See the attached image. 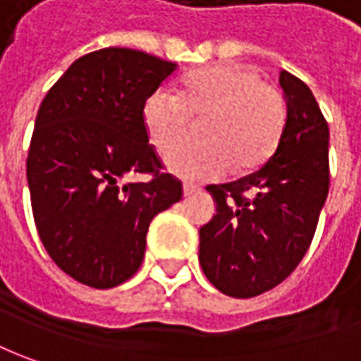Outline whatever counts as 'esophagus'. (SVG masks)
I'll use <instances>...</instances> for the list:
<instances>
[{
    "instance_id": "34e87169",
    "label": "esophagus",
    "mask_w": 361,
    "mask_h": 361,
    "mask_svg": "<svg viewBox=\"0 0 361 361\" xmlns=\"http://www.w3.org/2000/svg\"><path fill=\"white\" fill-rule=\"evenodd\" d=\"M200 191H201L200 188L185 183V185H183V197H191V195H195V193H200Z\"/></svg>"
}]
</instances>
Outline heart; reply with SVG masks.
Returning a JSON list of instances; mask_svg holds the SVG:
<instances>
[{"mask_svg":"<svg viewBox=\"0 0 361 361\" xmlns=\"http://www.w3.org/2000/svg\"><path fill=\"white\" fill-rule=\"evenodd\" d=\"M191 118H206L204 142L171 150L166 166L183 180H215L231 166L255 170L273 156L286 124V102L255 68L213 65L183 78L180 94L158 88L142 104V122L160 152L187 135Z\"/></svg>","mask_w":361,"mask_h":361,"instance_id":"obj_1","label":"heart"}]
</instances>
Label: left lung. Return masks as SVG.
I'll list each match as a JSON object with an SVG mask.
<instances>
[{
	"label": "left lung",
	"instance_id": "8db88e82",
	"mask_svg": "<svg viewBox=\"0 0 361 361\" xmlns=\"http://www.w3.org/2000/svg\"><path fill=\"white\" fill-rule=\"evenodd\" d=\"M286 124L274 154L241 180L207 185L215 215L200 229V264L233 298L281 284L314 237L330 185L328 124L312 90L283 71Z\"/></svg>",
	"mask_w": 361,
	"mask_h": 361
}]
</instances>
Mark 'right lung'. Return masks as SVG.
<instances>
[{
	"mask_svg": "<svg viewBox=\"0 0 361 361\" xmlns=\"http://www.w3.org/2000/svg\"><path fill=\"white\" fill-rule=\"evenodd\" d=\"M178 68L109 47L77 59L43 98L27 156L37 231L61 271L92 288L136 273L149 221L181 200L142 122L144 100ZM130 171L148 184H122Z\"/></svg>",
	"mask_w": 361,
	"mask_h": 361,
	"instance_id": "obj_1",
	"label": "right lung"
}]
</instances>
